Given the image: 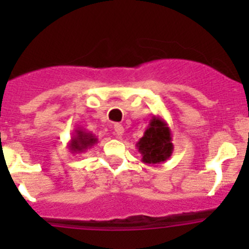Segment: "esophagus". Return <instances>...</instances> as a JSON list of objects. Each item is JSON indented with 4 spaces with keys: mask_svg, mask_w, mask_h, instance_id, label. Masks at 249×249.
<instances>
[{
    "mask_svg": "<svg viewBox=\"0 0 249 249\" xmlns=\"http://www.w3.org/2000/svg\"><path fill=\"white\" fill-rule=\"evenodd\" d=\"M114 132H115V136L118 139H122V136L124 135V127H123L122 124H115L114 125Z\"/></svg>",
    "mask_w": 249,
    "mask_h": 249,
    "instance_id": "esophagus-1",
    "label": "esophagus"
}]
</instances>
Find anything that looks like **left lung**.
Returning a JSON list of instances; mask_svg holds the SVG:
<instances>
[{
	"label": "left lung",
	"mask_w": 249,
	"mask_h": 249,
	"mask_svg": "<svg viewBox=\"0 0 249 249\" xmlns=\"http://www.w3.org/2000/svg\"><path fill=\"white\" fill-rule=\"evenodd\" d=\"M136 147L144 164L160 165L169 160L173 152V143L167 123L159 115H153Z\"/></svg>",
	"instance_id": "obj_1"
}]
</instances>
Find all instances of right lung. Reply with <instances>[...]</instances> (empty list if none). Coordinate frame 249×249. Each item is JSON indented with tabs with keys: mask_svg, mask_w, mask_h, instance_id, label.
I'll return each instance as SVG.
<instances>
[{
	"mask_svg": "<svg viewBox=\"0 0 249 249\" xmlns=\"http://www.w3.org/2000/svg\"><path fill=\"white\" fill-rule=\"evenodd\" d=\"M95 143H97V137L95 135L78 127L74 130L73 136L67 147L72 154H79V153H84L87 149H90Z\"/></svg>",
	"mask_w": 249,
	"mask_h": 249,
	"instance_id": "right-lung-1",
	"label": "right lung"
}]
</instances>
